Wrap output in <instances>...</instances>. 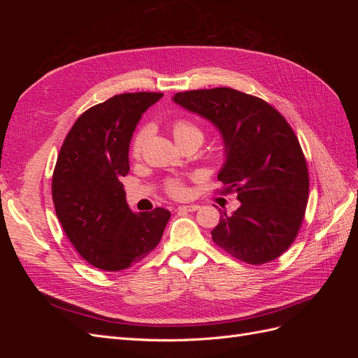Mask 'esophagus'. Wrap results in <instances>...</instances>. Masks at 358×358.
Wrapping results in <instances>:
<instances>
[{
  "mask_svg": "<svg viewBox=\"0 0 358 358\" xmlns=\"http://www.w3.org/2000/svg\"><path fill=\"white\" fill-rule=\"evenodd\" d=\"M199 209H200V206H197V204H183L178 208V210H180V212H196Z\"/></svg>",
  "mask_w": 358,
  "mask_h": 358,
  "instance_id": "34e87169",
  "label": "esophagus"
}]
</instances>
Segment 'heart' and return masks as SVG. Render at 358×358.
<instances>
[{
  "label": "heart",
  "instance_id": "b5f03b06",
  "mask_svg": "<svg viewBox=\"0 0 358 358\" xmlns=\"http://www.w3.org/2000/svg\"><path fill=\"white\" fill-rule=\"evenodd\" d=\"M150 134V128L149 127H143L138 129V133L136 134L133 145H131V152L134 158H138L143 152V148L148 142ZM173 136H175L178 145L185 143V142H191V140H196V142L201 143L203 142V133L201 129L192 124L191 121H187V119H179V121H175L173 124ZM167 192L173 197H183L185 196V187L180 180H169L167 183Z\"/></svg>",
  "mask_w": 358,
  "mask_h": 358
}]
</instances>
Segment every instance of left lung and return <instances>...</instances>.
Instances as JSON below:
<instances>
[{
  "instance_id": "obj_1",
  "label": "left lung",
  "mask_w": 358,
  "mask_h": 358,
  "mask_svg": "<svg viewBox=\"0 0 358 358\" xmlns=\"http://www.w3.org/2000/svg\"><path fill=\"white\" fill-rule=\"evenodd\" d=\"M173 101L208 119L222 137L218 179L222 192H237L241 208L221 215L213 242L248 264L284 254L299 233L309 194L306 159L285 117L231 88L178 92Z\"/></svg>"
}]
</instances>
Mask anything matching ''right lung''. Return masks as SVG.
Masks as SVG:
<instances>
[{
    "mask_svg": "<svg viewBox=\"0 0 358 358\" xmlns=\"http://www.w3.org/2000/svg\"><path fill=\"white\" fill-rule=\"evenodd\" d=\"M161 92L119 94L82 113L64 140L52 179V197L64 231L94 267L128 268L159 243L167 209L134 213L121 182L142 115Z\"/></svg>",
    "mask_w": 358,
    "mask_h": 358,
    "instance_id": "add662e5",
    "label": "right lung"
}]
</instances>
